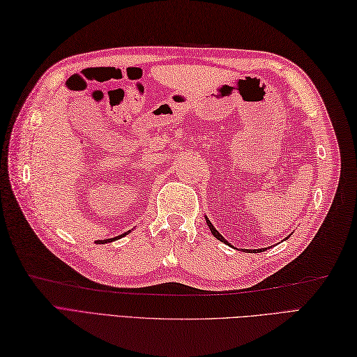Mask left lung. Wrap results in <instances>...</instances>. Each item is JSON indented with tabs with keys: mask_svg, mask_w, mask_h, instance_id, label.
<instances>
[{
	"mask_svg": "<svg viewBox=\"0 0 357 357\" xmlns=\"http://www.w3.org/2000/svg\"><path fill=\"white\" fill-rule=\"evenodd\" d=\"M205 220H206V225H208V227H209V231H211V234L215 236V238H217L218 241H222V243H225V244H227V245H231V243H227V241L225 240V236H223L220 232H218V231L215 229V227L213 226V223H211V222L208 220V217H206V215H205ZM289 236H291V235H288L287 238H289ZM287 238H285V240H287ZM231 248H232V245H231ZM264 250H267V248H266V249H255L253 252H255V253H259V252H264ZM244 252L250 253L252 250H249V249H244Z\"/></svg>",
	"mask_w": 357,
	"mask_h": 357,
	"instance_id": "obj_1",
	"label": "left lung"
}]
</instances>
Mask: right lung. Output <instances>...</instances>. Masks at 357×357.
<instances>
[{
  "instance_id": "add662e5",
  "label": "right lung",
  "mask_w": 357,
  "mask_h": 357,
  "mask_svg": "<svg viewBox=\"0 0 357 357\" xmlns=\"http://www.w3.org/2000/svg\"><path fill=\"white\" fill-rule=\"evenodd\" d=\"M131 231H128V232H125V234H122V235H117V236H114V238H107V240H98V244H107V243H112V241H116V240H119V238H122V236H125V235H128L130 234Z\"/></svg>"
}]
</instances>
